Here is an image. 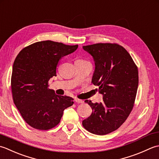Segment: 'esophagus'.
Instances as JSON below:
<instances>
[{"instance_id": "obj_1", "label": "esophagus", "mask_w": 159, "mask_h": 159, "mask_svg": "<svg viewBox=\"0 0 159 159\" xmlns=\"http://www.w3.org/2000/svg\"><path fill=\"white\" fill-rule=\"evenodd\" d=\"M75 100V102L77 103H84V101H83V100H82V99H80L76 98Z\"/></svg>"}]
</instances>
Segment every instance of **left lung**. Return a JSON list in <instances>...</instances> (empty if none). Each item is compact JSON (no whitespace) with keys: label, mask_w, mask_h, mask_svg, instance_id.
<instances>
[{"label":"left lung","mask_w":159,"mask_h":159,"mask_svg":"<svg viewBox=\"0 0 159 159\" xmlns=\"http://www.w3.org/2000/svg\"><path fill=\"white\" fill-rule=\"evenodd\" d=\"M95 61L92 83L99 86L102 103L85 100L93 110L82 121L90 133L105 135L124 124L134 106L139 84V73L130 55L117 44L98 43L83 46Z\"/></svg>","instance_id":"1"}]
</instances>
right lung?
Listing matches in <instances>:
<instances>
[{
    "label": "right lung",
    "instance_id": "add662e5",
    "mask_svg": "<svg viewBox=\"0 0 159 159\" xmlns=\"http://www.w3.org/2000/svg\"><path fill=\"white\" fill-rule=\"evenodd\" d=\"M77 47L51 40L37 42L22 49L16 57L11 80L13 99L32 128L42 130L54 128L64 110L73 104L72 98L57 95L48 89V82L56 76L59 60Z\"/></svg>",
    "mask_w": 159,
    "mask_h": 159
}]
</instances>
